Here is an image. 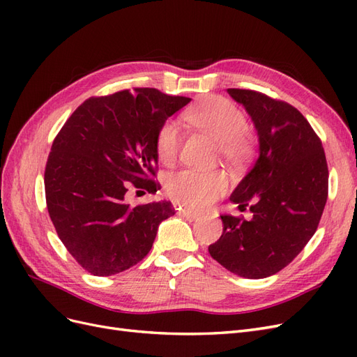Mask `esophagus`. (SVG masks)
<instances>
[{
  "mask_svg": "<svg viewBox=\"0 0 357 357\" xmlns=\"http://www.w3.org/2000/svg\"><path fill=\"white\" fill-rule=\"evenodd\" d=\"M181 214H183V218H186L190 222H195V220H198L201 218L198 213H193L190 210H181Z\"/></svg>",
  "mask_w": 357,
  "mask_h": 357,
  "instance_id": "34e87169",
  "label": "esophagus"
}]
</instances>
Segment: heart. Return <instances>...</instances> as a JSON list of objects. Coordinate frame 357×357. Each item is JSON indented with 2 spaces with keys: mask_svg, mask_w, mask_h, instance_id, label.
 I'll list each match as a JSON object with an SVG mask.
<instances>
[{
  "mask_svg": "<svg viewBox=\"0 0 357 357\" xmlns=\"http://www.w3.org/2000/svg\"><path fill=\"white\" fill-rule=\"evenodd\" d=\"M186 121L210 135L219 144L222 158L236 164L247 153V121L241 110L219 96H208L186 113ZM181 144L178 122L168 119L156 134L158 158L169 164L177 158ZM228 188V180L220 172L181 169L172 172L165 181L168 195L193 210L207 208Z\"/></svg>",
  "mask_w": 357,
  "mask_h": 357,
  "instance_id": "1",
  "label": "heart"
}]
</instances>
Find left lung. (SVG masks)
<instances>
[{
	"label": "left lung",
	"instance_id": "left-lung-1",
	"mask_svg": "<svg viewBox=\"0 0 357 357\" xmlns=\"http://www.w3.org/2000/svg\"><path fill=\"white\" fill-rule=\"evenodd\" d=\"M255 125L259 155L231 201L252 219L220 215L214 261L244 278L277 274L314 235L328 199V164L319 137L295 107L247 89H228Z\"/></svg>",
	"mask_w": 357,
	"mask_h": 357
}]
</instances>
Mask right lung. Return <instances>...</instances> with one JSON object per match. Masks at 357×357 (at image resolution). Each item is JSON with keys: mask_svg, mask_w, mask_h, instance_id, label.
Wrapping results in <instances>:
<instances>
[{"mask_svg": "<svg viewBox=\"0 0 357 357\" xmlns=\"http://www.w3.org/2000/svg\"><path fill=\"white\" fill-rule=\"evenodd\" d=\"M190 102L152 88L86 100L52 144L45 172L49 215L70 255L86 271L109 277L150 252L171 202L131 207V186L155 193L156 134Z\"/></svg>", "mask_w": 357, "mask_h": 357, "instance_id": "1", "label": "right lung"}]
</instances>
